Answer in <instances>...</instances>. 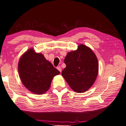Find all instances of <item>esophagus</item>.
Listing matches in <instances>:
<instances>
[{
	"mask_svg": "<svg viewBox=\"0 0 126 126\" xmlns=\"http://www.w3.org/2000/svg\"><path fill=\"white\" fill-rule=\"evenodd\" d=\"M57 69L58 70H59L60 72H61V71H62V69H61V67L60 66L57 67Z\"/></svg>",
	"mask_w": 126,
	"mask_h": 126,
	"instance_id": "esophagus-1",
	"label": "esophagus"
}]
</instances>
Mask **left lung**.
Listing matches in <instances>:
<instances>
[{
  "label": "left lung",
  "mask_w": 126,
  "mask_h": 126,
  "mask_svg": "<svg viewBox=\"0 0 126 126\" xmlns=\"http://www.w3.org/2000/svg\"><path fill=\"white\" fill-rule=\"evenodd\" d=\"M62 75L71 88L83 93L91 88L98 75V63L95 54L88 47L80 45L76 50L67 53Z\"/></svg>",
  "instance_id": "1"
}]
</instances>
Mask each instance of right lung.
<instances>
[{
  "mask_svg": "<svg viewBox=\"0 0 126 126\" xmlns=\"http://www.w3.org/2000/svg\"><path fill=\"white\" fill-rule=\"evenodd\" d=\"M23 84L34 94H44L49 88L53 77L60 73L43 55L30 49L22 56L18 65Z\"/></svg>",
  "mask_w": 126,
  "mask_h": 126,
  "instance_id": "1",
  "label": "right lung"
}]
</instances>
